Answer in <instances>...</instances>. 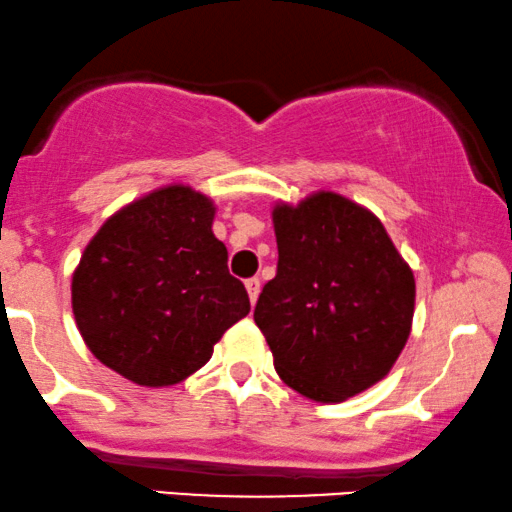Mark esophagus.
<instances>
[{"label":"esophagus","mask_w":512,"mask_h":512,"mask_svg":"<svg viewBox=\"0 0 512 512\" xmlns=\"http://www.w3.org/2000/svg\"><path fill=\"white\" fill-rule=\"evenodd\" d=\"M244 285H246V292H249L251 306H254L256 299H258V292H261V280H258V277H249V280H246Z\"/></svg>","instance_id":"1"}]
</instances>
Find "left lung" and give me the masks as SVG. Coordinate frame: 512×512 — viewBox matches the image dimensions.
Masks as SVG:
<instances>
[{"label": "left lung", "instance_id": "left-lung-1", "mask_svg": "<svg viewBox=\"0 0 512 512\" xmlns=\"http://www.w3.org/2000/svg\"><path fill=\"white\" fill-rule=\"evenodd\" d=\"M277 275L254 311L280 380L342 403L389 375L410 337L415 277L382 220L320 189L273 206Z\"/></svg>", "mask_w": 512, "mask_h": 512}]
</instances>
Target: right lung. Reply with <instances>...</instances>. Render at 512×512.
Returning a JSON list of instances; mask_svg holds the SVG:
<instances>
[{"mask_svg":"<svg viewBox=\"0 0 512 512\" xmlns=\"http://www.w3.org/2000/svg\"><path fill=\"white\" fill-rule=\"evenodd\" d=\"M213 218V199L182 182L106 218L71 282L75 325L99 363L140 387H173L249 313Z\"/></svg>","mask_w":512,"mask_h":512,"instance_id":"1","label":"right lung"}]
</instances>
